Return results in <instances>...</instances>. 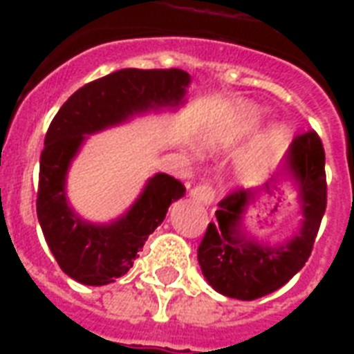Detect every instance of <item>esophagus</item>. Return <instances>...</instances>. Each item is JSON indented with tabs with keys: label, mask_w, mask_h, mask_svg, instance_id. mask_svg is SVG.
<instances>
[{
	"label": "esophagus",
	"mask_w": 354,
	"mask_h": 354,
	"mask_svg": "<svg viewBox=\"0 0 354 354\" xmlns=\"http://www.w3.org/2000/svg\"><path fill=\"white\" fill-rule=\"evenodd\" d=\"M191 196L200 200L202 204H211L215 200V189L209 183H198L196 187L191 189Z\"/></svg>",
	"instance_id": "1"
}]
</instances>
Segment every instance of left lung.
<instances>
[{
  "instance_id": "8db88e82",
  "label": "left lung",
  "mask_w": 354,
  "mask_h": 354,
  "mask_svg": "<svg viewBox=\"0 0 354 354\" xmlns=\"http://www.w3.org/2000/svg\"><path fill=\"white\" fill-rule=\"evenodd\" d=\"M288 171L299 183L303 222L283 244H259L244 236L241 221L252 194L235 191L222 200L198 246L202 274L216 292L252 301L286 285L310 257L327 207L325 150L314 130L297 136L286 154Z\"/></svg>"
}]
</instances>
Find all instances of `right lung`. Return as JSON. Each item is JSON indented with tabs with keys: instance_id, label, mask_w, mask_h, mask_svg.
Returning a JSON list of instances; mask_svg holds the SVG:
<instances>
[{
	"instance_id": "1",
	"label": "right lung",
	"mask_w": 354,
	"mask_h": 354,
	"mask_svg": "<svg viewBox=\"0 0 354 354\" xmlns=\"http://www.w3.org/2000/svg\"><path fill=\"white\" fill-rule=\"evenodd\" d=\"M189 82V73L178 68L119 69L75 91L47 128L36 213L47 246L71 279L101 286L127 274L145 241L163 222L169 205L185 194L182 182L160 172L150 178L136 204L119 221L106 226L82 221L66 200V174L86 133L104 130L150 108L178 106Z\"/></svg>"
}]
</instances>
